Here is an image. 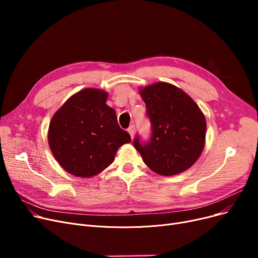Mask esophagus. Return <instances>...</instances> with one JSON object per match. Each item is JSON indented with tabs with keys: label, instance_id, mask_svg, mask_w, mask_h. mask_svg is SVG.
Returning a JSON list of instances; mask_svg holds the SVG:
<instances>
[{
	"label": "esophagus",
	"instance_id": "34e87169",
	"mask_svg": "<svg viewBox=\"0 0 258 258\" xmlns=\"http://www.w3.org/2000/svg\"><path fill=\"white\" fill-rule=\"evenodd\" d=\"M127 132H128V134L131 135V138L133 139L134 136H135V125H131V126L127 128Z\"/></svg>",
	"mask_w": 258,
	"mask_h": 258
}]
</instances>
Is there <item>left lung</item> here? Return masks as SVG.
<instances>
[{
    "instance_id": "1",
    "label": "left lung",
    "mask_w": 258,
    "mask_h": 258,
    "mask_svg": "<svg viewBox=\"0 0 258 258\" xmlns=\"http://www.w3.org/2000/svg\"><path fill=\"white\" fill-rule=\"evenodd\" d=\"M152 122V138L134 146L144 163L161 175H174L190 168L205 146L206 119L199 105L183 90L168 83L139 89Z\"/></svg>"
}]
</instances>
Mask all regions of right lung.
<instances>
[{"label": "right lung", "instance_id": "right-lung-1", "mask_svg": "<svg viewBox=\"0 0 258 258\" xmlns=\"http://www.w3.org/2000/svg\"><path fill=\"white\" fill-rule=\"evenodd\" d=\"M106 99L103 90L84 89L68 99L50 121V150L58 164L75 177L100 173L113 163L118 148L131 142Z\"/></svg>", "mask_w": 258, "mask_h": 258}]
</instances>
